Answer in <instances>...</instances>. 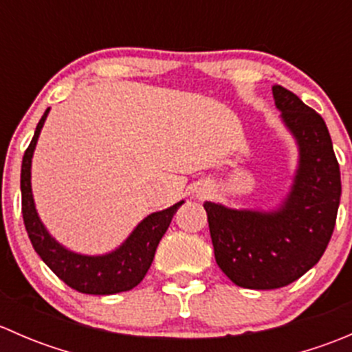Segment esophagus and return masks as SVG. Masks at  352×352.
I'll return each instance as SVG.
<instances>
[{"instance_id": "esophagus-1", "label": "esophagus", "mask_w": 352, "mask_h": 352, "mask_svg": "<svg viewBox=\"0 0 352 352\" xmlns=\"http://www.w3.org/2000/svg\"><path fill=\"white\" fill-rule=\"evenodd\" d=\"M201 196H206V192H202V194H201Z\"/></svg>"}]
</instances>
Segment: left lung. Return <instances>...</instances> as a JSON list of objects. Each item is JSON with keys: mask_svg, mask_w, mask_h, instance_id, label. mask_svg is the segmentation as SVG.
I'll use <instances>...</instances> for the list:
<instances>
[{"mask_svg": "<svg viewBox=\"0 0 352 352\" xmlns=\"http://www.w3.org/2000/svg\"><path fill=\"white\" fill-rule=\"evenodd\" d=\"M276 107L298 144L293 186L274 211L204 202L216 264L236 286L276 289L310 271L332 236L340 202V170L322 116L274 85Z\"/></svg>", "mask_w": 352, "mask_h": 352, "instance_id": "left-lung-1", "label": "left lung"}]
</instances>
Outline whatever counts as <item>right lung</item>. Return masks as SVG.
<instances>
[{
    "label": "right lung",
    "instance_id": "right-lung-1",
    "mask_svg": "<svg viewBox=\"0 0 352 352\" xmlns=\"http://www.w3.org/2000/svg\"><path fill=\"white\" fill-rule=\"evenodd\" d=\"M49 109L35 127L34 138L28 144L22 162L20 189H22V214L28 239L35 252L41 255L49 269L67 286L85 294H116L133 289L146 276L153 262L156 247L165 235L177 209L184 201L163 211L151 212L133 230L126 242L105 255H81L63 247L41 221L32 196L30 168L32 156L42 126L47 119Z\"/></svg>",
    "mask_w": 352,
    "mask_h": 352
}]
</instances>
